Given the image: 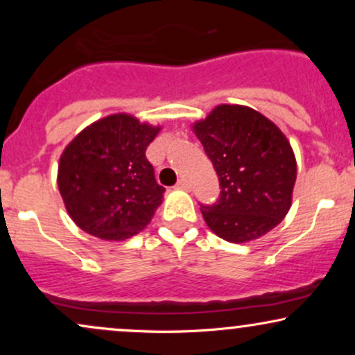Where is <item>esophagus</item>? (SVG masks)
Masks as SVG:
<instances>
[{"instance_id": "obj_1", "label": "esophagus", "mask_w": 355, "mask_h": 355, "mask_svg": "<svg viewBox=\"0 0 355 355\" xmlns=\"http://www.w3.org/2000/svg\"><path fill=\"white\" fill-rule=\"evenodd\" d=\"M177 189H182V190H189V189H190V182L187 180V178H180V180L177 182Z\"/></svg>"}]
</instances>
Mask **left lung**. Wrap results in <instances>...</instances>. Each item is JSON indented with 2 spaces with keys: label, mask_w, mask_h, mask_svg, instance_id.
<instances>
[{
  "label": "left lung",
  "mask_w": 355,
  "mask_h": 355,
  "mask_svg": "<svg viewBox=\"0 0 355 355\" xmlns=\"http://www.w3.org/2000/svg\"><path fill=\"white\" fill-rule=\"evenodd\" d=\"M193 130L220 183L218 200L200 207L211 232L243 243L279 225L291 209L297 177L284 133L240 105H220Z\"/></svg>",
  "instance_id": "obj_1"
}]
</instances>
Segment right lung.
<instances>
[{
	"label": "right lung",
	"mask_w": 355,
	"mask_h": 355,
	"mask_svg": "<svg viewBox=\"0 0 355 355\" xmlns=\"http://www.w3.org/2000/svg\"><path fill=\"white\" fill-rule=\"evenodd\" d=\"M158 130L120 113L87 126L64 148L58 189L81 230L125 240L148 225L165 191L145 157Z\"/></svg>",
	"instance_id": "right-lung-1"
}]
</instances>
